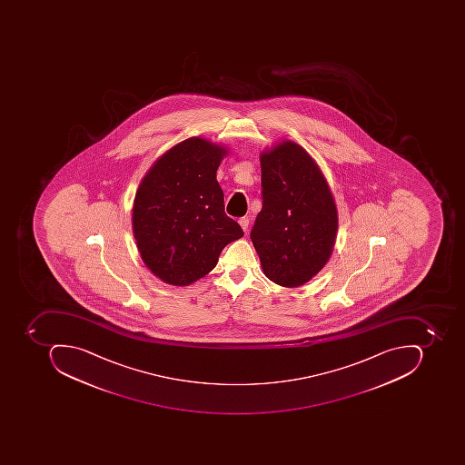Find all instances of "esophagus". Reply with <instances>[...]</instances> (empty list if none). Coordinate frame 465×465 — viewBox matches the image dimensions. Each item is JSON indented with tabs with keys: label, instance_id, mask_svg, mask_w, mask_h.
<instances>
[{
	"label": "esophagus",
	"instance_id": "34e87169",
	"mask_svg": "<svg viewBox=\"0 0 465 465\" xmlns=\"http://www.w3.org/2000/svg\"><path fill=\"white\" fill-rule=\"evenodd\" d=\"M239 223H240V226H242V229H243L244 232H247V229H249V225H250L249 216H243V218H240Z\"/></svg>",
	"mask_w": 465,
	"mask_h": 465
}]
</instances>
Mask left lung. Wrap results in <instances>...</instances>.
I'll return each instance as SVG.
<instances>
[{
	"label": "left lung",
	"mask_w": 465,
	"mask_h": 465,
	"mask_svg": "<svg viewBox=\"0 0 465 465\" xmlns=\"http://www.w3.org/2000/svg\"><path fill=\"white\" fill-rule=\"evenodd\" d=\"M262 208L252 246L268 280L285 288L309 282L327 264L338 231L337 203L309 152L281 141L260 155Z\"/></svg>",
	"instance_id": "left-lung-1"
}]
</instances>
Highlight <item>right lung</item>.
Segmentation results:
<instances>
[{"instance_id":"right-lung-1","label":"right lung","mask_w":465,"mask_h":465,"mask_svg":"<svg viewBox=\"0 0 465 465\" xmlns=\"http://www.w3.org/2000/svg\"><path fill=\"white\" fill-rule=\"evenodd\" d=\"M228 148L201 137L172 146L149 167L133 203V233L143 264L164 283L189 286L243 237L229 218L216 171Z\"/></svg>"}]
</instances>
